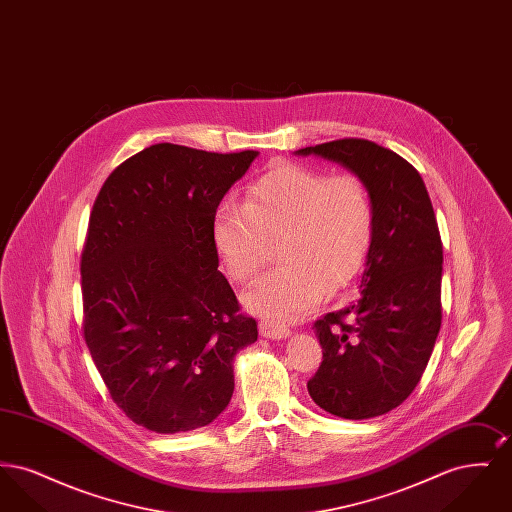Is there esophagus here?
<instances>
[{
    "label": "esophagus",
    "instance_id": "34e87169",
    "mask_svg": "<svg viewBox=\"0 0 512 512\" xmlns=\"http://www.w3.org/2000/svg\"><path fill=\"white\" fill-rule=\"evenodd\" d=\"M259 330H261V334H263L265 338H272V340L288 338V336L292 334V330H290L286 324H282V322H278V320H268V318H263V320L259 322Z\"/></svg>",
    "mask_w": 512,
    "mask_h": 512
}]
</instances>
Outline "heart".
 Segmentation results:
<instances>
[{"instance_id": "heart-1", "label": "heart", "mask_w": 512, "mask_h": 512, "mask_svg": "<svg viewBox=\"0 0 512 512\" xmlns=\"http://www.w3.org/2000/svg\"><path fill=\"white\" fill-rule=\"evenodd\" d=\"M376 230V207L357 172L282 163L261 176L245 205H220L213 234L220 259L236 282H249L280 242V267L245 293L251 311L297 320L326 292L349 284L365 265Z\"/></svg>"}]
</instances>
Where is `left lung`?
I'll return each instance as SVG.
<instances>
[{
  "mask_svg": "<svg viewBox=\"0 0 512 512\" xmlns=\"http://www.w3.org/2000/svg\"><path fill=\"white\" fill-rule=\"evenodd\" d=\"M365 178L376 230L359 299L315 322L322 363L307 382L320 409L363 420L399 407L420 382L441 326L443 245L422 176L363 138L303 147Z\"/></svg>",
  "mask_w": 512,
  "mask_h": 512,
  "instance_id": "obj_1",
  "label": "left lung"
}]
</instances>
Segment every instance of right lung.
<instances>
[{"label": "right lung", "mask_w": 512, "mask_h": 512, "mask_svg": "<svg viewBox=\"0 0 512 512\" xmlns=\"http://www.w3.org/2000/svg\"><path fill=\"white\" fill-rule=\"evenodd\" d=\"M257 151L155 144L103 182L80 257L82 334L111 399L157 434L207 426L230 403L255 318L219 270L213 224Z\"/></svg>", "instance_id": "add662e5"}]
</instances>
